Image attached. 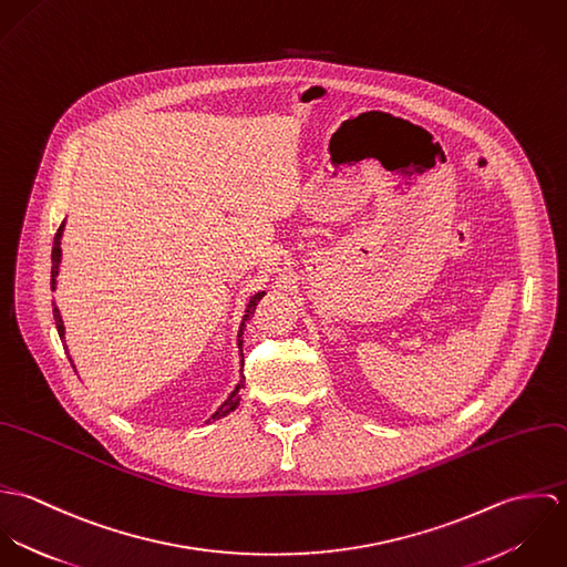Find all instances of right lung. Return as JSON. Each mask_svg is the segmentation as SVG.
<instances>
[{"mask_svg":"<svg viewBox=\"0 0 567 567\" xmlns=\"http://www.w3.org/2000/svg\"><path fill=\"white\" fill-rule=\"evenodd\" d=\"M63 231H65V220L61 223V227H59V231H56V236H54V246H52V292L56 290V277H59V272H61V257H63V250H61V240H63ZM266 292H255L250 299H248V303H246V310H244V319L243 323H240V329H238V349L243 351V333L244 327L246 323L250 321V317H252V312H255V306L259 303V299L264 297ZM52 312H54V321H56V329H59V336H61V340L65 342V324H63V317H61V310L56 308V303L52 301ZM65 351H68V344H65ZM243 355V353H240ZM70 362H72V367L76 369V364H74V360H72V355H70ZM244 360L243 364H240V382L236 384V389L229 393V398L223 402V404L218 405V410L212 414V419H223V416H227L229 412H234L240 402H243V389H244Z\"/></svg>","mask_w":567,"mask_h":567,"instance_id":"add662e5","label":"right lung"}]
</instances>
